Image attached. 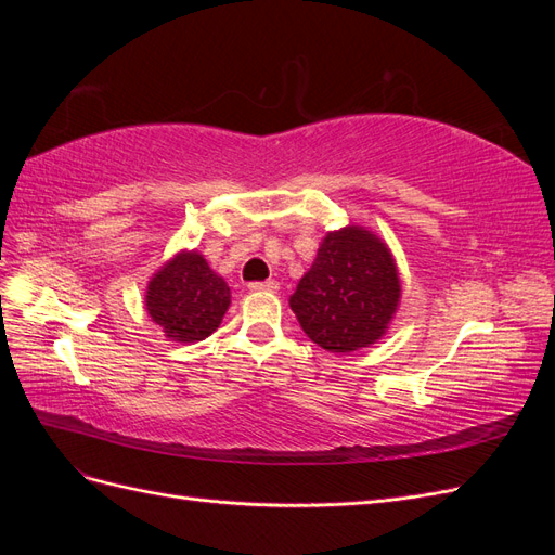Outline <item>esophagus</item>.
<instances>
[{"mask_svg":"<svg viewBox=\"0 0 555 555\" xmlns=\"http://www.w3.org/2000/svg\"><path fill=\"white\" fill-rule=\"evenodd\" d=\"M280 284L275 280H266V282H251L249 292H278Z\"/></svg>","mask_w":555,"mask_h":555,"instance_id":"34e87169","label":"esophagus"}]
</instances>
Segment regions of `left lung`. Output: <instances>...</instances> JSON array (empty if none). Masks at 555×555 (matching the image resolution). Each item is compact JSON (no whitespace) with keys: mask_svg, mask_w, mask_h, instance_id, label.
I'll list each match as a JSON object with an SVG mask.
<instances>
[{"mask_svg":"<svg viewBox=\"0 0 555 555\" xmlns=\"http://www.w3.org/2000/svg\"><path fill=\"white\" fill-rule=\"evenodd\" d=\"M396 259L375 231L349 224L328 231L289 306L308 338L333 354L384 338L400 306Z\"/></svg>","mask_w":555,"mask_h":555,"instance_id":"1","label":"left lung"}]
</instances>
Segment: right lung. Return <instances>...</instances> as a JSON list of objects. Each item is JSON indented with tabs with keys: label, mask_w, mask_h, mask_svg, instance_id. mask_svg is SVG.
<instances>
[{
	"label": "right lung",
	"mask_w": 555,
	"mask_h": 555,
	"mask_svg": "<svg viewBox=\"0 0 555 555\" xmlns=\"http://www.w3.org/2000/svg\"><path fill=\"white\" fill-rule=\"evenodd\" d=\"M143 304L166 338L190 345L220 328L231 289L198 249H180L147 280Z\"/></svg>",
	"instance_id": "right-lung-1"
}]
</instances>
